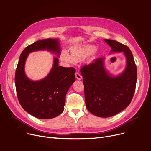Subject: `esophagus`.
I'll return each mask as SVG.
<instances>
[{"label":"esophagus","instance_id":"1","mask_svg":"<svg viewBox=\"0 0 151 151\" xmlns=\"http://www.w3.org/2000/svg\"><path fill=\"white\" fill-rule=\"evenodd\" d=\"M75 75V77L76 79H78L79 80H81L82 79V76L78 72H76Z\"/></svg>","mask_w":151,"mask_h":151}]
</instances>
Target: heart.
I'll return each mask as SVG.
<instances>
[{"mask_svg":"<svg viewBox=\"0 0 151 151\" xmlns=\"http://www.w3.org/2000/svg\"><path fill=\"white\" fill-rule=\"evenodd\" d=\"M95 49V47L91 45L75 46L70 48V55L65 51H62L60 58L62 61L70 64L81 62L93 53Z\"/></svg>","mask_w":151,"mask_h":151,"instance_id":"1","label":"heart"}]
</instances>
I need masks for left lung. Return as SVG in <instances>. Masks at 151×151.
I'll list each match as a JSON object with an SVG mask.
<instances>
[{
    "label": "left lung",
    "instance_id": "1",
    "mask_svg": "<svg viewBox=\"0 0 151 151\" xmlns=\"http://www.w3.org/2000/svg\"><path fill=\"white\" fill-rule=\"evenodd\" d=\"M111 52H123L127 57V67L117 77L109 76L104 67V58L83 66L81 73L84 78L85 101L88 110L100 117L113 116L131 103L137 82V67L129 48L117 41L104 39Z\"/></svg>",
    "mask_w": 151,
    "mask_h": 151
}]
</instances>
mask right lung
<instances>
[{
	"label": "right lung",
	"mask_w": 151,
	"mask_h": 151,
	"mask_svg": "<svg viewBox=\"0 0 151 151\" xmlns=\"http://www.w3.org/2000/svg\"><path fill=\"white\" fill-rule=\"evenodd\" d=\"M43 49L60 53L58 40H40L23 50L16 68L15 84L19 102L24 110L37 118L49 119L63 113L67 92L75 81L76 70L73 67L59 66L58 58H55L46 78L38 81L29 80L24 72L26 59L29 53Z\"/></svg>",
	"instance_id": "add662e5"
}]
</instances>
